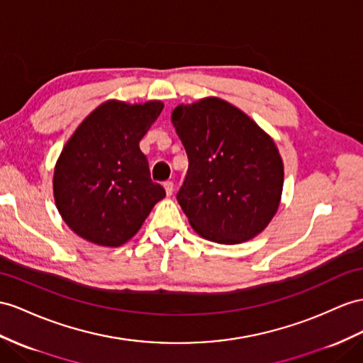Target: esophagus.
Instances as JSON below:
<instances>
[{"mask_svg": "<svg viewBox=\"0 0 363 363\" xmlns=\"http://www.w3.org/2000/svg\"><path fill=\"white\" fill-rule=\"evenodd\" d=\"M164 189H165L167 196H172V193H173V182H172V181H165V182H164Z\"/></svg>", "mask_w": 363, "mask_h": 363, "instance_id": "obj_1", "label": "esophagus"}]
</instances>
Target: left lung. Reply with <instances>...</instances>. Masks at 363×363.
Wrapping results in <instances>:
<instances>
[{
  "mask_svg": "<svg viewBox=\"0 0 363 363\" xmlns=\"http://www.w3.org/2000/svg\"><path fill=\"white\" fill-rule=\"evenodd\" d=\"M172 121L189 156L176 199L196 233L218 244H239L261 233L284 185L273 139L219 98L176 107Z\"/></svg>",
  "mask_w": 363,
  "mask_h": 363,
  "instance_id": "8db88e82",
  "label": "left lung"
}]
</instances>
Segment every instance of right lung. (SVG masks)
Returning a JSON list of instances; mask_svg holds the SVG:
<instances>
[{"mask_svg":"<svg viewBox=\"0 0 363 363\" xmlns=\"http://www.w3.org/2000/svg\"><path fill=\"white\" fill-rule=\"evenodd\" d=\"M162 108L160 101L104 102L62 148L53 176L55 202L81 238L98 245H123L165 196L139 148Z\"/></svg>","mask_w":363,"mask_h":363,"instance_id":"obj_1","label":"right lung"}]
</instances>
